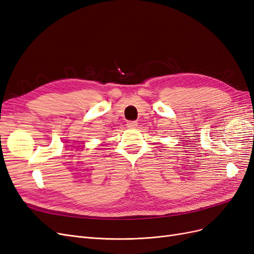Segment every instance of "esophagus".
<instances>
[{"instance_id": "esophagus-1", "label": "esophagus", "mask_w": 254, "mask_h": 254, "mask_svg": "<svg viewBox=\"0 0 254 254\" xmlns=\"http://www.w3.org/2000/svg\"><path fill=\"white\" fill-rule=\"evenodd\" d=\"M137 125V122L136 121H130V122H127V126L130 127V128H133Z\"/></svg>"}]
</instances>
